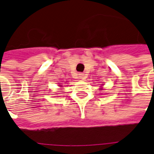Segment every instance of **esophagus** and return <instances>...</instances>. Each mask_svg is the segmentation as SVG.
I'll use <instances>...</instances> for the list:
<instances>
[{"label":"esophagus","instance_id":"obj_1","mask_svg":"<svg viewBox=\"0 0 154 154\" xmlns=\"http://www.w3.org/2000/svg\"><path fill=\"white\" fill-rule=\"evenodd\" d=\"M79 77L83 79H85V75L84 74H79Z\"/></svg>","mask_w":154,"mask_h":154}]
</instances>
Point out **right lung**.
Here are the masks:
<instances>
[{
	"mask_svg": "<svg viewBox=\"0 0 154 154\" xmlns=\"http://www.w3.org/2000/svg\"><path fill=\"white\" fill-rule=\"evenodd\" d=\"M59 87H63V86H59Z\"/></svg>",
	"mask_w": 154,
	"mask_h": 154,
	"instance_id": "right-lung-1",
	"label": "right lung"
}]
</instances>
